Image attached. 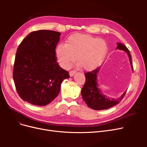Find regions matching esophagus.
<instances>
[{
	"instance_id": "esophagus-1",
	"label": "esophagus",
	"mask_w": 147,
	"mask_h": 147,
	"mask_svg": "<svg viewBox=\"0 0 147 147\" xmlns=\"http://www.w3.org/2000/svg\"><path fill=\"white\" fill-rule=\"evenodd\" d=\"M75 74H76V72H75V71H70V72H69V75H70V77H72L74 76Z\"/></svg>"
}]
</instances>
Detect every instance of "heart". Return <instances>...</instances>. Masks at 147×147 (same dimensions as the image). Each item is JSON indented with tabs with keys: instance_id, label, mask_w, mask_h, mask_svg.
<instances>
[{
	"instance_id": "b5f03b06",
	"label": "heart",
	"mask_w": 147,
	"mask_h": 147,
	"mask_svg": "<svg viewBox=\"0 0 147 147\" xmlns=\"http://www.w3.org/2000/svg\"><path fill=\"white\" fill-rule=\"evenodd\" d=\"M107 48V43L103 39L76 33L67 38L65 44H59L56 47L55 55L61 67L68 69L76 58L80 68L90 71L102 63Z\"/></svg>"
}]
</instances>
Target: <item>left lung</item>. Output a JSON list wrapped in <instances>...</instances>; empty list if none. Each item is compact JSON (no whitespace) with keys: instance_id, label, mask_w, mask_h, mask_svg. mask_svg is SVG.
Returning <instances> with one entry per match:
<instances>
[{"instance_id":"8db88e82","label":"left lung","mask_w":147,"mask_h":147,"mask_svg":"<svg viewBox=\"0 0 147 147\" xmlns=\"http://www.w3.org/2000/svg\"><path fill=\"white\" fill-rule=\"evenodd\" d=\"M117 44V50H122L126 53L129 60L131 69L133 71L131 56L129 51L123 44L119 42ZM100 67L91 72H88L84 74L86 82L81 91L82 96L87 105L90 108L96 110H105L116 105L121 102L126 92V91H124L122 95L117 99L109 98V97H107L102 94L100 89L98 87V83H97V74L99 72Z\"/></svg>"}]
</instances>
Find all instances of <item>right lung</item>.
Segmentation results:
<instances>
[{
	"label": "right lung",
	"mask_w": 147,
	"mask_h": 147,
	"mask_svg": "<svg viewBox=\"0 0 147 147\" xmlns=\"http://www.w3.org/2000/svg\"><path fill=\"white\" fill-rule=\"evenodd\" d=\"M60 36L54 30L34 31L18 48L13 78L23 100L45 106L59 94L64 80L69 78L56 61L55 48Z\"/></svg>",
	"instance_id": "add662e5"
}]
</instances>
